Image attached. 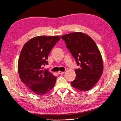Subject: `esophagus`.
<instances>
[{"mask_svg":"<svg viewBox=\"0 0 121 121\" xmlns=\"http://www.w3.org/2000/svg\"><path fill=\"white\" fill-rule=\"evenodd\" d=\"M64 73V71H58V74H63Z\"/></svg>","mask_w":121,"mask_h":121,"instance_id":"34e87169","label":"esophagus"}]
</instances>
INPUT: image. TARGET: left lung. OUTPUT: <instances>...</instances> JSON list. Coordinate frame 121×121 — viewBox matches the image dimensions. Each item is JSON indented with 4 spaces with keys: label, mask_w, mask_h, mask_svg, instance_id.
Instances as JSON below:
<instances>
[{
    "label": "left lung",
    "mask_w": 121,
    "mask_h": 121,
    "mask_svg": "<svg viewBox=\"0 0 121 121\" xmlns=\"http://www.w3.org/2000/svg\"><path fill=\"white\" fill-rule=\"evenodd\" d=\"M66 47L80 68L75 69L76 77L71 85L78 90H90L102 74L101 55L91 38L81 32H73L61 36Z\"/></svg>",
    "instance_id": "8db88e82"
}]
</instances>
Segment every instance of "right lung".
Here are the masks:
<instances>
[{"label":"right lung","mask_w":121,"mask_h":121,"mask_svg":"<svg viewBox=\"0 0 121 121\" xmlns=\"http://www.w3.org/2000/svg\"><path fill=\"white\" fill-rule=\"evenodd\" d=\"M58 36H36L24 44L18 61V71L21 81L38 95H43L55 84L56 76L43 66L48 65V56L60 41Z\"/></svg>","instance_id":"obj_1"}]
</instances>
